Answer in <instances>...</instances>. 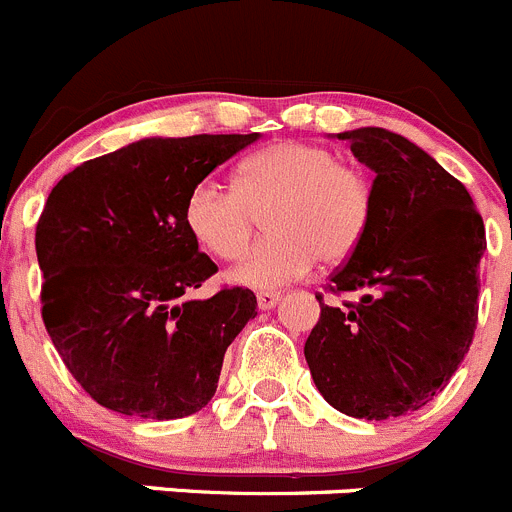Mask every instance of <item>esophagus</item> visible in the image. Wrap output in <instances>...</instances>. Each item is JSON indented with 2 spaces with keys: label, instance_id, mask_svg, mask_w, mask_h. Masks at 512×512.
Instances as JSON below:
<instances>
[{
  "label": "esophagus",
  "instance_id": "esophagus-1",
  "mask_svg": "<svg viewBox=\"0 0 512 512\" xmlns=\"http://www.w3.org/2000/svg\"><path fill=\"white\" fill-rule=\"evenodd\" d=\"M278 301L280 293H273V290H262V293H257V306H260L262 311H270Z\"/></svg>",
  "mask_w": 512,
  "mask_h": 512
}]
</instances>
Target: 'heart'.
Here are the masks:
<instances>
[{
  "label": "heart",
  "instance_id": "b5f03b06",
  "mask_svg": "<svg viewBox=\"0 0 512 512\" xmlns=\"http://www.w3.org/2000/svg\"><path fill=\"white\" fill-rule=\"evenodd\" d=\"M262 211L270 234L237 257L229 278L275 290L303 278L316 260L339 262L359 245L370 224L372 186L329 147L283 140L242 160L234 188L196 183L183 224L211 255L234 257Z\"/></svg>",
  "mask_w": 512,
  "mask_h": 512
}]
</instances>
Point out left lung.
<instances>
[{
	"label": "left lung",
	"mask_w": 512,
	"mask_h": 512,
	"mask_svg": "<svg viewBox=\"0 0 512 512\" xmlns=\"http://www.w3.org/2000/svg\"><path fill=\"white\" fill-rule=\"evenodd\" d=\"M375 170L372 214L331 290H365L344 308L321 303L308 370L336 411L367 421L418 411L457 372L477 326L485 224L472 196L426 150L382 127L339 132Z\"/></svg>",
	"instance_id": "8db88e82"
}]
</instances>
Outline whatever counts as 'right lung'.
Returning <instances> with one entry per match:
<instances>
[{
  "label": "right lung",
  "mask_w": 512,
  "mask_h": 512,
  "mask_svg": "<svg viewBox=\"0 0 512 512\" xmlns=\"http://www.w3.org/2000/svg\"><path fill=\"white\" fill-rule=\"evenodd\" d=\"M257 140L145 137L86 160L50 191L35 232L45 329L109 411L170 421L214 398L224 352L257 316V298L247 288L188 298L216 265L183 224V204Z\"/></svg>",
  "instance_id": "1"
}]
</instances>
